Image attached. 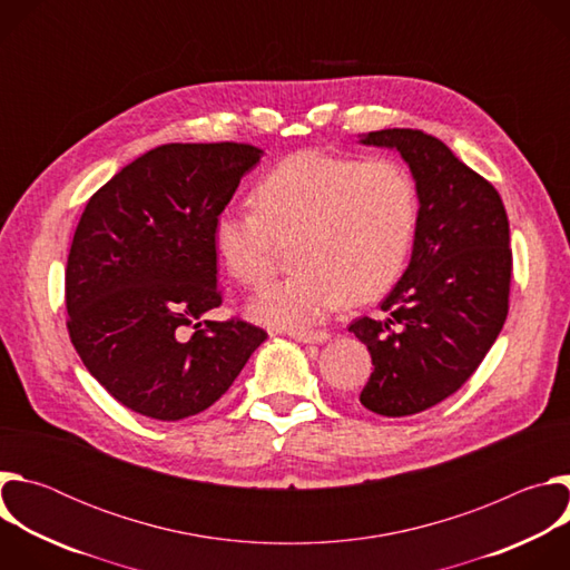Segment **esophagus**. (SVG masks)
Masks as SVG:
<instances>
[{
    "instance_id": "1",
    "label": "esophagus",
    "mask_w": 570,
    "mask_h": 570,
    "mask_svg": "<svg viewBox=\"0 0 570 570\" xmlns=\"http://www.w3.org/2000/svg\"><path fill=\"white\" fill-rule=\"evenodd\" d=\"M288 336L299 341V343H324V341H330L327 332H291Z\"/></svg>"
}]
</instances>
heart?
Masks as SVG:
<instances>
[{
	"mask_svg": "<svg viewBox=\"0 0 570 570\" xmlns=\"http://www.w3.org/2000/svg\"><path fill=\"white\" fill-rule=\"evenodd\" d=\"M255 207L216 218V250L246 286L264 284L279 240L295 243L297 275L268 284L248 306L266 327L306 330L345 297L367 302L399 275L417 220V189L399 161L297 150L259 180Z\"/></svg>",
	"mask_w": 570,
	"mask_h": 570,
	"instance_id": "heart-1",
	"label": "heart"
}]
</instances>
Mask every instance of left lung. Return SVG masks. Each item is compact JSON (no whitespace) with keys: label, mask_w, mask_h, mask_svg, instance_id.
<instances>
[{"label":"left lung","mask_w":570,"mask_h":570,"mask_svg":"<svg viewBox=\"0 0 570 570\" xmlns=\"http://www.w3.org/2000/svg\"><path fill=\"white\" fill-rule=\"evenodd\" d=\"M361 141L396 148L420 198L413 257L381 304L385 317L350 324L374 365L361 403L405 417L460 390L499 338L510 308V223L492 183L438 137L385 128Z\"/></svg>","instance_id":"1"}]
</instances>
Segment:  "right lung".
<instances>
[{
  "label": "right lung",
  "mask_w": 570,
  "mask_h": 570,
  "mask_svg": "<svg viewBox=\"0 0 570 570\" xmlns=\"http://www.w3.org/2000/svg\"><path fill=\"white\" fill-rule=\"evenodd\" d=\"M262 153L236 141L157 146L78 220L65 268L67 332L90 374L144 417L207 411L268 338L238 317L200 320L223 302L216 218Z\"/></svg>",
  "instance_id": "obj_1"
}]
</instances>
